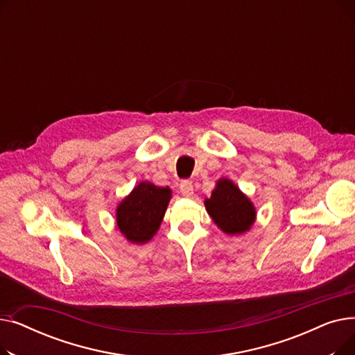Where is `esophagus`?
Wrapping results in <instances>:
<instances>
[{"mask_svg":"<svg viewBox=\"0 0 355 355\" xmlns=\"http://www.w3.org/2000/svg\"><path fill=\"white\" fill-rule=\"evenodd\" d=\"M180 191H181V194H182L184 197H187V198L193 197V194H194L193 182H191V181H182V182L180 184Z\"/></svg>","mask_w":355,"mask_h":355,"instance_id":"obj_1","label":"esophagus"}]
</instances>
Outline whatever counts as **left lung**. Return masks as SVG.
Listing matches in <instances>:
<instances>
[{"mask_svg": "<svg viewBox=\"0 0 355 355\" xmlns=\"http://www.w3.org/2000/svg\"><path fill=\"white\" fill-rule=\"evenodd\" d=\"M204 206L214 225L229 236L245 234L256 221V207L252 200L226 177L216 181V187L210 198L204 200Z\"/></svg>", "mask_w": 355, "mask_h": 355, "instance_id": "8db88e82", "label": "left lung"}]
</instances>
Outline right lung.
Returning a JSON list of instances; mask_svg holds the SVG:
<instances>
[{
  "instance_id": "obj_1",
  "label": "right lung",
  "mask_w": 355,
  "mask_h": 355,
  "mask_svg": "<svg viewBox=\"0 0 355 355\" xmlns=\"http://www.w3.org/2000/svg\"><path fill=\"white\" fill-rule=\"evenodd\" d=\"M171 197L170 187H158L149 181L139 182L118 204L115 214L116 229L130 243H148L159 230Z\"/></svg>"
}]
</instances>
